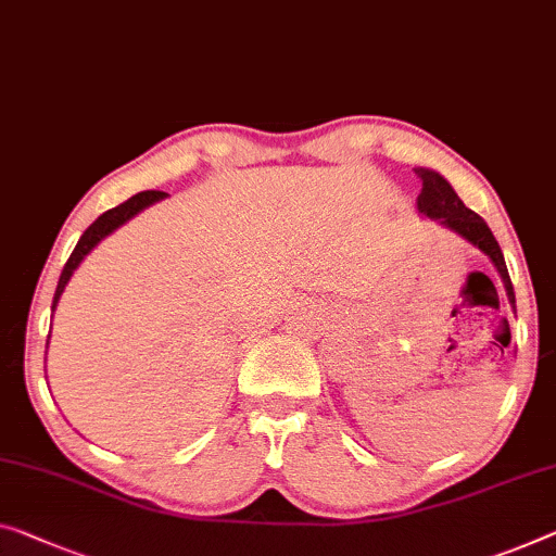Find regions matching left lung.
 Returning <instances> with one entry per match:
<instances>
[{
    "instance_id": "left-lung-1",
    "label": "left lung",
    "mask_w": 556,
    "mask_h": 556,
    "mask_svg": "<svg viewBox=\"0 0 556 556\" xmlns=\"http://www.w3.org/2000/svg\"><path fill=\"white\" fill-rule=\"evenodd\" d=\"M414 172H417V177L421 181V194L417 199L419 212L427 214V217H432V219H439L444 227L457 231V235L467 239V242L479 247V250L490 256L504 281V289H507L509 302H511V306H515V287H511L507 264H504V254L500 250V244H496L492 229L486 227V222L479 217L477 212H471L464 206V202L450 187V181L442 177V174H437L432 169H414ZM479 277H484V275H479ZM504 339H507V342L511 339L509 327L504 329Z\"/></svg>"
}]
</instances>
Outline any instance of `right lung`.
Listing matches in <instances>:
<instances>
[{
    "label": "right lung",
    "instance_id": "add662e5",
    "mask_svg": "<svg viewBox=\"0 0 556 556\" xmlns=\"http://www.w3.org/2000/svg\"><path fill=\"white\" fill-rule=\"evenodd\" d=\"M164 197V192H139V194H135V197H129L127 202H122L119 206H114V210H106L102 217H99L97 222H92V225H89V229L85 231V235L79 237V242H77V247H74V252H72V256L70 260H66V264H64V269H62V277H60V285H56V292H54V302H52V309L56 306V302H60V296H62V292H64V287H66V281H70V277L74 275V269L79 267V262L85 260V256L94 250V247L102 242V239L106 237V235H112L114 229L117 227H122L124 222L127 219H131L135 217L137 212H142L144 206H149V204H154V202H160V199Z\"/></svg>",
    "mask_w": 556,
    "mask_h": 556
}]
</instances>
